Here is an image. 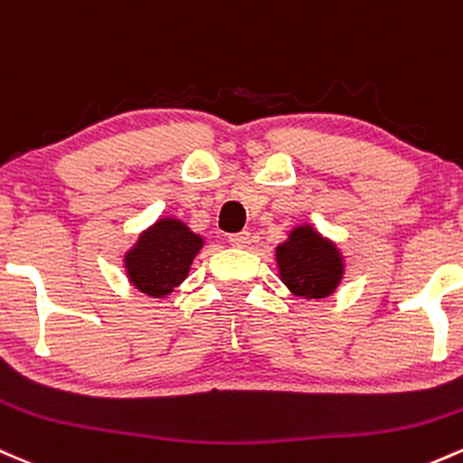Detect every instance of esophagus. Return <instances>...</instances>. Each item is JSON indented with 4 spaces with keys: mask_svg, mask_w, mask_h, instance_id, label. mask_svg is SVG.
<instances>
[{
    "mask_svg": "<svg viewBox=\"0 0 463 463\" xmlns=\"http://www.w3.org/2000/svg\"><path fill=\"white\" fill-rule=\"evenodd\" d=\"M228 243L235 248H248V243H250V232L248 231L232 232V235H228Z\"/></svg>",
    "mask_w": 463,
    "mask_h": 463,
    "instance_id": "34e87169",
    "label": "esophagus"
}]
</instances>
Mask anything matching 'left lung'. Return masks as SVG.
<instances>
[{
    "mask_svg": "<svg viewBox=\"0 0 463 463\" xmlns=\"http://www.w3.org/2000/svg\"><path fill=\"white\" fill-rule=\"evenodd\" d=\"M277 261L283 283L306 298L329 297L343 274L336 248L309 226L292 231L289 240L277 248Z\"/></svg>",
    "mask_w": 463,
    "mask_h": 463,
    "instance_id": "8db88e82",
    "label": "left lung"
}]
</instances>
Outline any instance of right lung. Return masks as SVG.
<instances>
[{"label": "right lung", "mask_w": 463, "mask_h": 463, "mask_svg": "<svg viewBox=\"0 0 463 463\" xmlns=\"http://www.w3.org/2000/svg\"><path fill=\"white\" fill-rule=\"evenodd\" d=\"M202 248V237L177 220H160L125 259L131 283L151 297H165L180 286Z\"/></svg>", "instance_id": "1"}]
</instances>
